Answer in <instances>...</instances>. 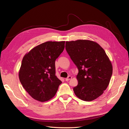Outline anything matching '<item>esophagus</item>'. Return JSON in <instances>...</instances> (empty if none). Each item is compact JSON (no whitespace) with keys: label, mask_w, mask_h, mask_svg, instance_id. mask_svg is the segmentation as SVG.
Segmentation results:
<instances>
[{"label":"esophagus","mask_w":129,"mask_h":129,"mask_svg":"<svg viewBox=\"0 0 129 129\" xmlns=\"http://www.w3.org/2000/svg\"><path fill=\"white\" fill-rule=\"evenodd\" d=\"M72 77L71 76H68V77H67V78H66V79H65V80H66V81H68L69 80H71V79H72Z\"/></svg>","instance_id":"1"}]
</instances>
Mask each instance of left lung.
<instances>
[{
	"instance_id": "1",
	"label": "left lung",
	"mask_w": 129,
	"mask_h": 129,
	"mask_svg": "<svg viewBox=\"0 0 129 129\" xmlns=\"http://www.w3.org/2000/svg\"><path fill=\"white\" fill-rule=\"evenodd\" d=\"M66 49L79 70L75 94L85 101L97 99L108 87L112 74V64L104 50L87 40L66 41Z\"/></svg>"
}]
</instances>
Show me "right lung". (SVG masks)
<instances>
[{
    "label": "right lung",
    "mask_w": 129,
    "mask_h": 129,
    "mask_svg": "<svg viewBox=\"0 0 129 129\" xmlns=\"http://www.w3.org/2000/svg\"><path fill=\"white\" fill-rule=\"evenodd\" d=\"M65 41H47L36 46L23 58L19 73L20 82L34 99L40 102L55 96L62 82L55 75V62Z\"/></svg>",
    "instance_id": "obj_1"
}]
</instances>
